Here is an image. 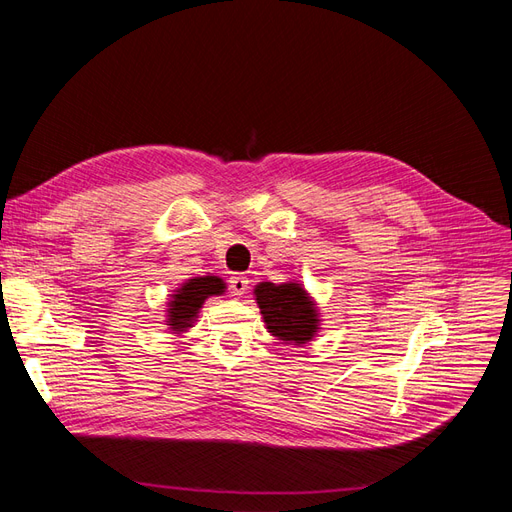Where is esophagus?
<instances>
[{"instance_id":"34e87169","label":"esophagus","mask_w":512,"mask_h":512,"mask_svg":"<svg viewBox=\"0 0 512 512\" xmlns=\"http://www.w3.org/2000/svg\"><path fill=\"white\" fill-rule=\"evenodd\" d=\"M228 286L232 290V294H237V297H241V294L247 292V288H250V280H247L245 275H232L228 280Z\"/></svg>"}]
</instances>
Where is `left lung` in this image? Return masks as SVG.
I'll return each mask as SVG.
<instances>
[{
    "label": "left lung",
    "mask_w": 512,
    "mask_h": 512,
    "mask_svg": "<svg viewBox=\"0 0 512 512\" xmlns=\"http://www.w3.org/2000/svg\"><path fill=\"white\" fill-rule=\"evenodd\" d=\"M269 333L286 344H307L316 335L318 314L312 299L299 284L262 282L254 290Z\"/></svg>",
    "instance_id": "8db88e82"
}]
</instances>
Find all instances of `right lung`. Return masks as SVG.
Segmentation results:
<instances>
[{
  "instance_id": "right-lung-1",
  "label": "right lung",
  "mask_w": 512,
  "mask_h": 512,
  "mask_svg": "<svg viewBox=\"0 0 512 512\" xmlns=\"http://www.w3.org/2000/svg\"><path fill=\"white\" fill-rule=\"evenodd\" d=\"M224 282L215 275L194 277L188 284H183L177 294H173V301L168 303V324L173 331H183L192 327V320L198 314V309L203 307L207 297L224 292Z\"/></svg>"
}]
</instances>
